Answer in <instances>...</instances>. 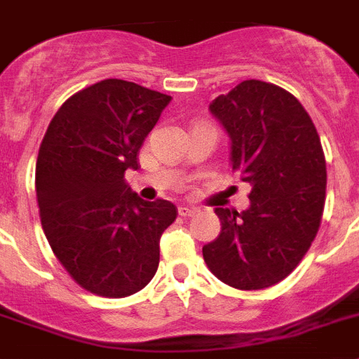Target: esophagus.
Here are the masks:
<instances>
[{
  "label": "esophagus",
  "mask_w": 359,
  "mask_h": 359,
  "mask_svg": "<svg viewBox=\"0 0 359 359\" xmlns=\"http://www.w3.org/2000/svg\"><path fill=\"white\" fill-rule=\"evenodd\" d=\"M198 212V210L194 209V207H189V205H180L177 207V214L183 217H189V216H194V214Z\"/></svg>",
  "instance_id": "esophagus-1"
}]
</instances>
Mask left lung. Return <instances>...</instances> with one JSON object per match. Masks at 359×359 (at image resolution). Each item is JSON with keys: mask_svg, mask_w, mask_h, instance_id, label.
Returning <instances> with one entry per match:
<instances>
[{"mask_svg": "<svg viewBox=\"0 0 359 359\" xmlns=\"http://www.w3.org/2000/svg\"><path fill=\"white\" fill-rule=\"evenodd\" d=\"M231 137L232 170L252 191L243 212L217 207L222 232L203 247L217 280L258 290L298 267L320 229L327 165L311 116L278 85L247 79L209 105Z\"/></svg>", "mask_w": 359, "mask_h": 359, "instance_id": "8db88e82", "label": "left lung"}]
</instances>
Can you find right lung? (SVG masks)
Listing matches in <instances>:
<instances>
[{"mask_svg": "<svg viewBox=\"0 0 359 359\" xmlns=\"http://www.w3.org/2000/svg\"><path fill=\"white\" fill-rule=\"evenodd\" d=\"M172 97L103 79L60 107L36 163V196L52 252L88 292L123 298L159 265V238L176 219L170 201L142 200L125 182Z\"/></svg>", "mask_w": 359, "mask_h": 359, "instance_id": "obj_1", "label": "right lung"}]
</instances>
